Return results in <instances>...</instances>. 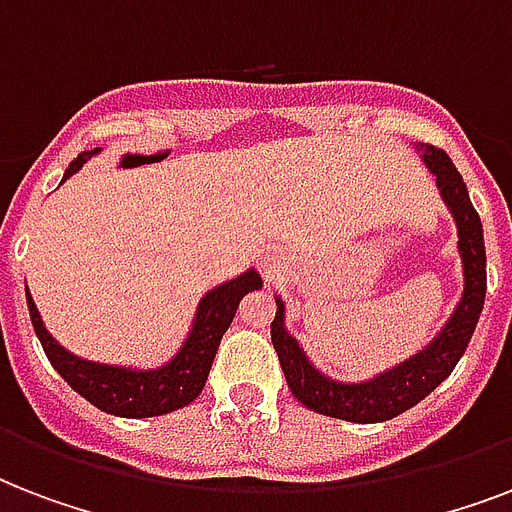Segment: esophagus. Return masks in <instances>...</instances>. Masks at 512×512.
<instances>
[{
  "mask_svg": "<svg viewBox=\"0 0 512 512\" xmlns=\"http://www.w3.org/2000/svg\"><path fill=\"white\" fill-rule=\"evenodd\" d=\"M263 265H265V271H268V273H271V271H273V268H276V265H273V263H271V260H265V263H263Z\"/></svg>",
  "mask_w": 512,
  "mask_h": 512,
  "instance_id": "34e87169",
  "label": "esophagus"
}]
</instances>
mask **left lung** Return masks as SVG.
Returning <instances> with one entry per match:
<instances>
[{"label": "left lung", "mask_w": 512, "mask_h": 512, "mask_svg": "<svg viewBox=\"0 0 512 512\" xmlns=\"http://www.w3.org/2000/svg\"><path fill=\"white\" fill-rule=\"evenodd\" d=\"M420 151L422 162L436 175V185L441 188L446 207L452 209L454 223H457V236H460L457 247H460L462 273H465L460 305L454 308V316L446 321L441 335L417 356L398 364L390 372H382L374 380L348 385V382L329 380L319 369H313L295 337L284 329V303L276 300L279 308H276V319L271 321L273 348L279 353L292 396L313 412L369 425V422L393 420L406 409H412L452 374L473 337L478 316L484 311L486 249L481 217L470 204L468 185L462 183V175L449 154L436 146H420Z\"/></svg>", "instance_id": "obj_1"}]
</instances>
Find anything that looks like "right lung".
I'll list each match as a JSON object with an SVG mask.
<instances>
[{
	"label": "right lung",
	"mask_w": 512,
	"mask_h": 512,
	"mask_svg": "<svg viewBox=\"0 0 512 512\" xmlns=\"http://www.w3.org/2000/svg\"><path fill=\"white\" fill-rule=\"evenodd\" d=\"M92 154H98V148L95 151H82L76 156L74 162L68 164L63 180L82 170V164ZM260 287H263V279L252 268V271L241 273L233 281H225L223 287H215L212 292H207L201 297L191 335L180 348V353L172 358L170 364L151 369V372L95 364V361H84V358L68 353L44 329L42 316H39L34 300L28 295V287L26 300L36 337H39L44 353L50 358V364L58 369L60 377L79 396L87 398L92 406H98L100 412L138 420V417H156V414L175 412V409L191 404L193 398L199 396L204 390V382H207L209 369H212V361H215L217 345L223 340L225 329L231 327L241 297Z\"/></svg>",
	"instance_id": "right-lung-1"
}]
</instances>
